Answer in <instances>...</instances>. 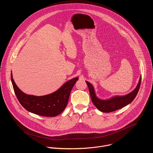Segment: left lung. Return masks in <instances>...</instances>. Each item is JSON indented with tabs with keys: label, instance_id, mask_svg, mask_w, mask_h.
Listing matches in <instances>:
<instances>
[{
	"label": "left lung",
	"instance_id": "obj_1",
	"mask_svg": "<svg viewBox=\"0 0 153 153\" xmlns=\"http://www.w3.org/2000/svg\"><path fill=\"white\" fill-rule=\"evenodd\" d=\"M85 82L88 85L91 100L94 104L101 111L110 113L126 106L133 101L138 93L140 86L141 76L140 77L139 81L136 88L131 93L123 97H115L108 100H101L98 99L95 95L93 85L87 81Z\"/></svg>",
	"mask_w": 153,
	"mask_h": 153
}]
</instances>
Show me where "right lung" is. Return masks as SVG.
Wrapping results in <instances>:
<instances>
[{"instance_id": "obj_1", "label": "right lung", "mask_w": 153, "mask_h": 153, "mask_svg": "<svg viewBox=\"0 0 153 153\" xmlns=\"http://www.w3.org/2000/svg\"><path fill=\"white\" fill-rule=\"evenodd\" d=\"M11 78L14 93L20 104L30 112L48 117L56 116L64 111L68 104L72 88L78 79L76 77L69 80L53 94L37 97L26 95L22 91L16 84L12 73Z\"/></svg>"}]
</instances>
